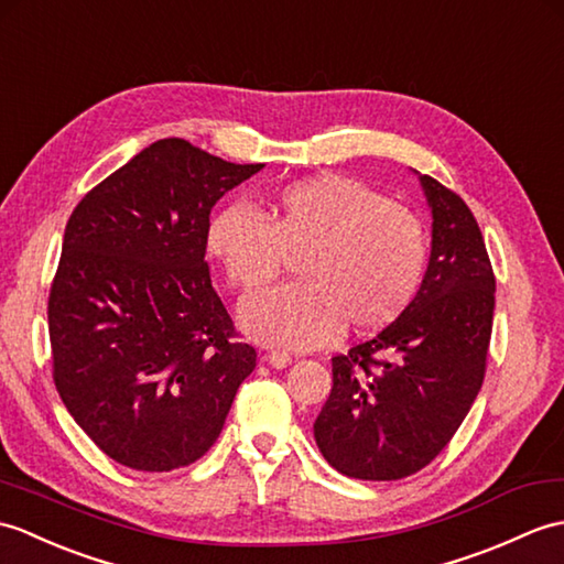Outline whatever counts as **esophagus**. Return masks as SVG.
Masks as SVG:
<instances>
[{
	"label": "esophagus",
	"mask_w": 564,
	"mask_h": 564,
	"mask_svg": "<svg viewBox=\"0 0 564 564\" xmlns=\"http://www.w3.org/2000/svg\"><path fill=\"white\" fill-rule=\"evenodd\" d=\"M267 360H269L271 368L283 370V368H288V365L293 362V356H291V352H285V350H271L269 356H267Z\"/></svg>",
	"instance_id": "1"
}]
</instances>
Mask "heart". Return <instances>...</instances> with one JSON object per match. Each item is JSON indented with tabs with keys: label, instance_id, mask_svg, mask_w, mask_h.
I'll list each match as a JSON object with an SVG mask.
<instances>
[{
	"label": "heart",
	"instance_id": "1",
	"mask_svg": "<svg viewBox=\"0 0 564 564\" xmlns=\"http://www.w3.org/2000/svg\"><path fill=\"white\" fill-rule=\"evenodd\" d=\"M206 250L232 288L252 293L297 254L300 281L247 297V334L283 348L394 324L421 291L427 235L409 206L348 175H317L271 192L264 216L226 204L208 220Z\"/></svg>",
	"mask_w": 564,
	"mask_h": 564
}]
</instances>
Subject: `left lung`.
<instances>
[{"instance_id":"8db88e82","label":"left lung","mask_w":564,"mask_h":564,"mask_svg":"<svg viewBox=\"0 0 564 564\" xmlns=\"http://www.w3.org/2000/svg\"><path fill=\"white\" fill-rule=\"evenodd\" d=\"M432 252L401 317L346 356L314 440L338 474L399 480L447 447L486 379L495 273L478 223L459 194L423 175Z\"/></svg>"}]
</instances>
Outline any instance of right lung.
<instances>
[{
    "label": "right lung",
    "instance_id": "right-lung-1",
    "mask_svg": "<svg viewBox=\"0 0 564 564\" xmlns=\"http://www.w3.org/2000/svg\"><path fill=\"white\" fill-rule=\"evenodd\" d=\"M261 167L161 139L67 220L47 300L52 379L117 464L163 474L202 459L254 370L204 254L212 208Z\"/></svg>",
    "mask_w": 564,
    "mask_h": 564
}]
</instances>
